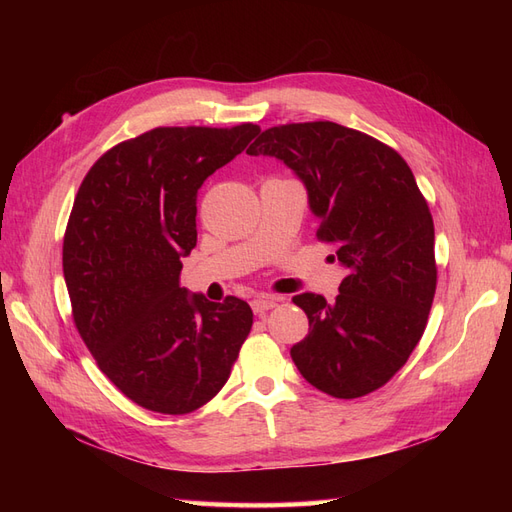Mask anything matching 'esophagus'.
Returning a JSON list of instances; mask_svg holds the SVG:
<instances>
[{"instance_id":"1","label":"esophagus","mask_w":512,"mask_h":512,"mask_svg":"<svg viewBox=\"0 0 512 512\" xmlns=\"http://www.w3.org/2000/svg\"><path fill=\"white\" fill-rule=\"evenodd\" d=\"M277 305V301L273 297H267V294H260V297L252 299V309L254 314H265L269 309H273Z\"/></svg>"}]
</instances>
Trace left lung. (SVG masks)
<instances>
[{
  "instance_id": "left-lung-1",
  "label": "left lung",
  "mask_w": 512,
  "mask_h": 512,
  "mask_svg": "<svg viewBox=\"0 0 512 512\" xmlns=\"http://www.w3.org/2000/svg\"><path fill=\"white\" fill-rule=\"evenodd\" d=\"M286 164L307 190L318 237L348 275L327 303L292 297L309 333L290 348L318 391L354 399L380 389L421 339L436 294L433 220L406 160L384 143L333 121L288 123L247 149Z\"/></svg>"
}]
</instances>
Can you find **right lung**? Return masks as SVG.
Wrapping results in <instances>:
<instances>
[{
  "mask_svg": "<svg viewBox=\"0 0 512 512\" xmlns=\"http://www.w3.org/2000/svg\"><path fill=\"white\" fill-rule=\"evenodd\" d=\"M260 132L156 128L115 145L83 179L64 237L74 324L100 369L134 404L188 414L220 393L252 329L237 297L179 286L196 245V198Z\"/></svg>",
  "mask_w": 512,
  "mask_h": 512,
  "instance_id": "obj_1",
  "label": "right lung"
}]
</instances>
